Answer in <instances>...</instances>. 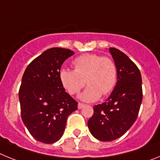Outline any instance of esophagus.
<instances>
[{"instance_id":"esophagus-1","label":"esophagus","mask_w":160,"mask_h":160,"mask_svg":"<svg viewBox=\"0 0 160 160\" xmlns=\"http://www.w3.org/2000/svg\"><path fill=\"white\" fill-rule=\"evenodd\" d=\"M85 104H83V103H82V102H79L78 104V109H82V108H83V107H85Z\"/></svg>"}]
</instances>
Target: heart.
Here are the masks:
<instances>
[{
    "mask_svg": "<svg viewBox=\"0 0 160 160\" xmlns=\"http://www.w3.org/2000/svg\"><path fill=\"white\" fill-rule=\"evenodd\" d=\"M74 70L63 68L59 71V80L62 87L70 94H76L89 86L80 94V99L94 102L111 93L118 78V70L114 61L97 53H85L73 62Z\"/></svg>",
    "mask_w": 160,
    "mask_h": 160,
    "instance_id": "obj_1",
    "label": "heart"
}]
</instances>
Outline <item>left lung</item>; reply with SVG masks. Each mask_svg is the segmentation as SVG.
I'll list each match as a JSON object with an SVG mask.
<instances>
[{"label": "left lung", "mask_w": 160, "mask_h": 160, "mask_svg": "<svg viewBox=\"0 0 160 160\" xmlns=\"http://www.w3.org/2000/svg\"><path fill=\"white\" fill-rule=\"evenodd\" d=\"M118 70L117 82L105 102L94 107L88 120L93 136L103 142L123 135L134 124L142 99V78L136 65L116 48H110Z\"/></svg>", "instance_id": "1"}]
</instances>
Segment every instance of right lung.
<instances>
[{"mask_svg":"<svg viewBox=\"0 0 160 160\" xmlns=\"http://www.w3.org/2000/svg\"><path fill=\"white\" fill-rule=\"evenodd\" d=\"M70 49L54 47L44 51L25 69L19 90L21 114L35 139L53 143L63 135L67 117L78 109V102L66 92L59 80Z\"/></svg>","mask_w":160,"mask_h":160,"instance_id":"obj_1","label":"right lung"}]
</instances>
